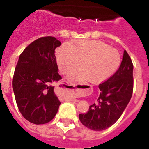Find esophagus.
I'll return each mask as SVG.
<instances>
[{
    "label": "esophagus",
    "instance_id": "34e87169",
    "mask_svg": "<svg viewBox=\"0 0 149 149\" xmlns=\"http://www.w3.org/2000/svg\"><path fill=\"white\" fill-rule=\"evenodd\" d=\"M67 90L71 92L72 93H83L85 89L84 88V86L81 85H79V86H77V84H74V83H68L67 84ZM69 100L70 101H75V102H77L78 101V100H76V99H73L72 97H70L69 98Z\"/></svg>",
    "mask_w": 149,
    "mask_h": 149
}]
</instances>
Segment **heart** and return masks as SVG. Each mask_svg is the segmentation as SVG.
<instances>
[{
	"label": "heart",
	"mask_w": 149,
	"mask_h": 149,
	"mask_svg": "<svg viewBox=\"0 0 149 149\" xmlns=\"http://www.w3.org/2000/svg\"><path fill=\"white\" fill-rule=\"evenodd\" d=\"M60 72L65 74L77 66L79 69L70 71L71 80L100 83L113 75L120 66L122 57L120 52L104 42L96 40H81L69 43L56 54Z\"/></svg>",
	"instance_id": "b5f03b06"
}]
</instances>
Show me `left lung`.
Here are the masks:
<instances>
[{"label":"left lung","instance_id":"obj_1","mask_svg":"<svg viewBox=\"0 0 149 149\" xmlns=\"http://www.w3.org/2000/svg\"><path fill=\"white\" fill-rule=\"evenodd\" d=\"M97 100L86 113L79 114L84 126L93 131L105 130L120 118L132 98L134 87L133 63L126 50L118 70L113 76L98 85Z\"/></svg>","mask_w":149,"mask_h":149}]
</instances>
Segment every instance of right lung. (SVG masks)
I'll list each match as a JSON object with an SVG mask.
<instances>
[{
  "label": "right lung",
  "mask_w": 149,
  "mask_h": 149,
  "mask_svg": "<svg viewBox=\"0 0 149 149\" xmlns=\"http://www.w3.org/2000/svg\"><path fill=\"white\" fill-rule=\"evenodd\" d=\"M60 45L55 37L38 38L22 52L15 67L12 87L17 107L22 116L35 125L49 122L61 104L52 86L62 79L55 56Z\"/></svg>",
  "instance_id": "obj_1"
}]
</instances>
